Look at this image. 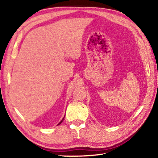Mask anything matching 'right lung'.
Here are the masks:
<instances>
[{
	"label": "right lung",
	"mask_w": 158,
	"mask_h": 158,
	"mask_svg": "<svg viewBox=\"0 0 158 158\" xmlns=\"http://www.w3.org/2000/svg\"><path fill=\"white\" fill-rule=\"evenodd\" d=\"M64 118H63V119H62V120H61V122H60V123H58V125H60V123H62V121H63V120H64Z\"/></svg>",
	"instance_id": "obj_1"
}]
</instances>
